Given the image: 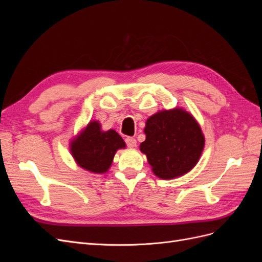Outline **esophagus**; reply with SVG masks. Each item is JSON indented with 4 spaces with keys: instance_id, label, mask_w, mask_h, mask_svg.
<instances>
[{
    "instance_id": "esophagus-1",
    "label": "esophagus",
    "mask_w": 262,
    "mask_h": 262,
    "mask_svg": "<svg viewBox=\"0 0 262 262\" xmlns=\"http://www.w3.org/2000/svg\"><path fill=\"white\" fill-rule=\"evenodd\" d=\"M125 143L128 145V147H136L137 146V140L131 137H126L125 138Z\"/></svg>"
}]
</instances>
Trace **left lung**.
I'll use <instances>...</instances> for the list:
<instances>
[{
    "instance_id": "1",
    "label": "left lung",
    "mask_w": 262,
    "mask_h": 262,
    "mask_svg": "<svg viewBox=\"0 0 262 262\" xmlns=\"http://www.w3.org/2000/svg\"><path fill=\"white\" fill-rule=\"evenodd\" d=\"M146 139L141 152L158 178L185 175L196 165L204 147V136L195 119L181 108L162 110L145 123Z\"/></svg>"
}]
</instances>
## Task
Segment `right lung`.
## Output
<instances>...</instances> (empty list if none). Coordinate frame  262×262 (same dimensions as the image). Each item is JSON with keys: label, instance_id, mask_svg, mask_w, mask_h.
I'll return each instance as SVG.
<instances>
[{"label": "right lung", "instance_id": "obj_1", "mask_svg": "<svg viewBox=\"0 0 262 262\" xmlns=\"http://www.w3.org/2000/svg\"><path fill=\"white\" fill-rule=\"evenodd\" d=\"M123 139L115 130L101 131L98 121H91L71 142V154L80 167L94 173L106 172L119 148H124Z\"/></svg>", "mask_w": 262, "mask_h": 262}]
</instances>
